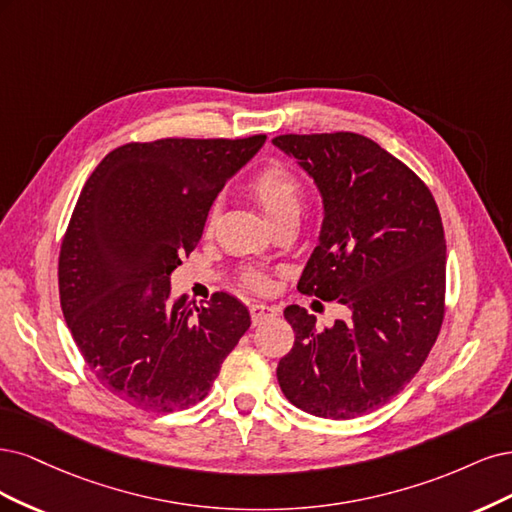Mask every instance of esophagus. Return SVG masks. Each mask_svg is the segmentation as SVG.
Here are the masks:
<instances>
[{
    "instance_id": "34e87169",
    "label": "esophagus",
    "mask_w": 512,
    "mask_h": 512,
    "mask_svg": "<svg viewBox=\"0 0 512 512\" xmlns=\"http://www.w3.org/2000/svg\"><path fill=\"white\" fill-rule=\"evenodd\" d=\"M276 315H278V310L272 308V306H266V304H253L251 306V319H253L255 325L263 319H270V317H276Z\"/></svg>"
}]
</instances>
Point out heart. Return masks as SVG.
I'll return each mask as SVG.
<instances>
[{"label": "heart", "mask_w": 512, "mask_h": 512, "mask_svg": "<svg viewBox=\"0 0 512 512\" xmlns=\"http://www.w3.org/2000/svg\"><path fill=\"white\" fill-rule=\"evenodd\" d=\"M249 193L255 197V202L266 212V217L272 221V225H278L280 221L298 219L300 208L304 202V187L291 170H287L283 163H268L266 168H261L253 180L249 183ZM219 219V208L212 206L206 217V229L214 227ZM244 287L253 291H266L270 287V280L266 274L257 270H246L242 274Z\"/></svg>", "instance_id": "b5f03b06"}]
</instances>
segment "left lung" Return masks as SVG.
Listing matches in <instances>:
<instances>
[{
    "instance_id": "1",
    "label": "left lung",
    "mask_w": 512,
    "mask_h": 512,
    "mask_svg": "<svg viewBox=\"0 0 512 512\" xmlns=\"http://www.w3.org/2000/svg\"><path fill=\"white\" fill-rule=\"evenodd\" d=\"M272 144L323 197L319 244L298 289L351 310L349 321L317 329L304 308H285L295 342L278 361V385L315 417L368 415L412 381L438 338L447 280L438 206L415 172L353 131Z\"/></svg>"
}]
</instances>
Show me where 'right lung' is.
Masks as SVG:
<instances>
[{
	"label": "right lung",
	"instance_id": "1",
	"mask_svg": "<svg viewBox=\"0 0 512 512\" xmlns=\"http://www.w3.org/2000/svg\"><path fill=\"white\" fill-rule=\"evenodd\" d=\"M266 142L163 138L108 153L80 191L61 242L65 323L108 391L148 412L202 402L251 327L229 293L170 302V276L202 238L223 185Z\"/></svg>",
	"mask_w": 512,
	"mask_h": 512
}]
</instances>
